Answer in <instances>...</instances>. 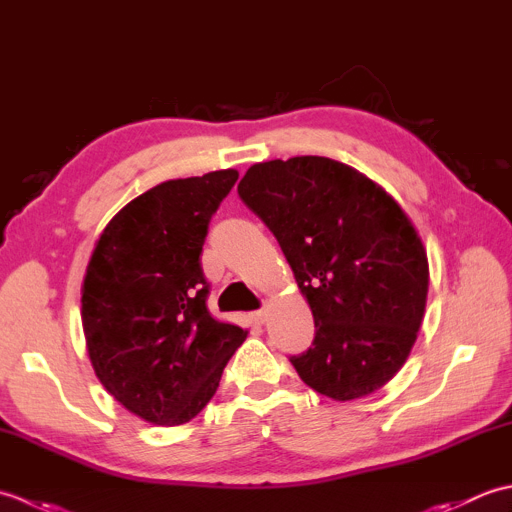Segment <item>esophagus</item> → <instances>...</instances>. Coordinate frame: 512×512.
I'll use <instances>...</instances> for the list:
<instances>
[{"mask_svg":"<svg viewBox=\"0 0 512 512\" xmlns=\"http://www.w3.org/2000/svg\"><path fill=\"white\" fill-rule=\"evenodd\" d=\"M253 321H255L257 325H262V323L266 321V310H264V308H262V310H255V312H253Z\"/></svg>","mask_w":512,"mask_h":512,"instance_id":"34e87169","label":"esophagus"}]
</instances>
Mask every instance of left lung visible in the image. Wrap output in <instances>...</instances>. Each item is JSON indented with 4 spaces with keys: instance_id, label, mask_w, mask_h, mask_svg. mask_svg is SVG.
I'll return each mask as SVG.
<instances>
[{
    "instance_id": "8db88e82",
    "label": "left lung",
    "mask_w": 512,
    "mask_h": 512,
    "mask_svg": "<svg viewBox=\"0 0 512 512\" xmlns=\"http://www.w3.org/2000/svg\"><path fill=\"white\" fill-rule=\"evenodd\" d=\"M239 198L284 250L314 317L299 378L332 400H356L405 365L424 317L429 262L409 215L365 173L323 156L246 171Z\"/></svg>"
}]
</instances>
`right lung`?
I'll use <instances>...</instances> for the list:
<instances>
[{
    "mask_svg": "<svg viewBox=\"0 0 512 512\" xmlns=\"http://www.w3.org/2000/svg\"><path fill=\"white\" fill-rule=\"evenodd\" d=\"M239 173L167 180L103 228L81 288L85 345L96 378L134 416L189 422L220 387L248 330L215 321L200 253Z\"/></svg>",
    "mask_w": 512,
    "mask_h": 512,
    "instance_id": "obj_1",
    "label": "right lung"
}]
</instances>
